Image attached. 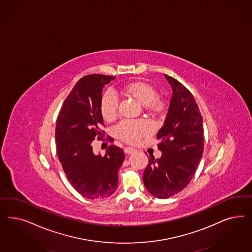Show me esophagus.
I'll return each mask as SVG.
<instances>
[{
    "label": "esophagus",
    "mask_w": 252,
    "mask_h": 252,
    "mask_svg": "<svg viewBox=\"0 0 252 252\" xmlns=\"http://www.w3.org/2000/svg\"><path fill=\"white\" fill-rule=\"evenodd\" d=\"M124 152H125L126 154L130 155L134 153V152H136V150H135L134 148H132V147H125V148H124Z\"/></svg>",
    "instance_id": "34e87169"
}]
</instances>
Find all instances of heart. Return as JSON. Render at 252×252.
I'll return each instance as SVG.
<instances>
[{"label":"heart","mask_w":252,"mask_h":252,"mask_svg":"<svg viewBox=\"0 0 252 252\" xmlns=\"http://www.w3.org/2000/svg\"><path fill=\"white\" fill-rule=\"evenodd\" d=\"M121 93L145 106L147 113L155 118L162 116L166 103L157 95L154 86L145 81H130L121 87ZM119 101L112 93L106 92L100 100V112L106 122H111L118 115ZM149 127L144 121H123L115 127L116 136L129 144L137 143L149 133Z\"/></svg>","instance_id":"heart-1"}]
</instances>
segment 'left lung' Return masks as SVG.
<instances>
[{
    "instance_id": "8db88e82",
    "label": "left lung",
    "mask_w": 252,
    "mask_h": 252,
    "mask_svg": "<svg viewBox=\"0 0 252 252\" xmlns=\"http://www.w3.org/2000/svg\"><path fill=\"white\" fill-rule=\"evenodd\" d=\"M172 89L169 111L157 138L162 152L151 156L144 171L147 191L158 198H168L190 183L204 150L202 116L190 91L171 76L164 75Z\"/></svg>"
}]
</instances>
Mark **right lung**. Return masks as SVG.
<instances>
[{
	"label": "right lung",
	"instance_id": "right-lung-1",
	"mask_svg": "<svg viewBox=\"0 0 252 252\" xmlns=\"http://www.w3.org/2000/svg\"><path fill=\"white\" fill-rule=\"evenodd\" d=\"M115 77L92 74L81 78L65 98L58 114L56 142L58 159L74 189L89 199L112 195L118 187V171L124 160L120 147L109 146L105 156L94 155L93 141L105 131L100 112L104 86ZM111 140V139H110Z\"/></svg>",
	"mask_w": 252,
	"mask_h": 252
}]
</instances>
